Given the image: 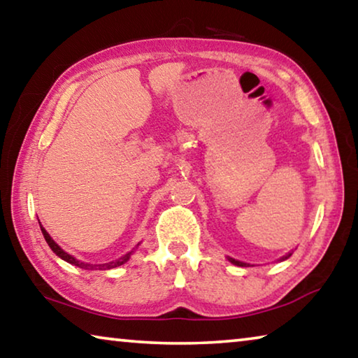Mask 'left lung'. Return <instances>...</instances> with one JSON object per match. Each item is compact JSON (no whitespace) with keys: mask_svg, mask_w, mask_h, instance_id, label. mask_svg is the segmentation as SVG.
Wrapping results in <instances>:
<instances>
[{"mask_svg":"<svg viewBox=\"0 0 358 358\" xmlns=\"http://www.w3.org/2000/svg\"><path fill=\"white\" fill-rule=\"evenodd\" d=\"M290 256H292V252H289L287 256H284V257H282V260H284V259H287V257H290ZM229 260H230V262H232V264H235V265H240V266H245V265H246V264H243V262H238V260H235V259H229Z\"/></svg>","mask_w":358,"mask_h":358,"instance_id":"8db88e82","label":"left lung"}]
</instances>
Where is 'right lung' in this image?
Here are the masks:
<instances>
[{
  "label": "right lung",
  "mask_w": 358,
  "mask_h": 358,
  "mask_svg": "<svg viewBox=\"0 0 358 358\" xmlns=\"http://www.w3.org/2000/svg\"><path fill=\"white\" fill-rule=\"evenodd\" d=\"M39 226H41V222H39ZM41 230H42V235H44V238H45V241H47V245L50 246V250L57 254L58 257H62L63 260H66V262H69V264H72V265H76V266H78V268H85V270H93V268H99V270H110V268H115V266H120V265H123L124 262H128L129 260V257H131V254L134 252V251H131V252H128V254H124L123 257H120V259H117V260H113V262H108V264H99V265H93V264H85V262H80V260H77V259H74L72 256H69L68 252H64L62 248H59L55 241L52 240V237L50 235L47 234V230L41 226Z\"/></svg>",
  "instance_id": "add662e5"
}]
</instances>
